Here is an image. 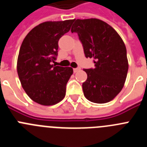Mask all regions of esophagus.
Instances as JSON below:
<instances>
[{
	"label": "esophagus",
	"mask_w": 147,
	"mask_h": 147,
	"mask_svg": "<svg viewBox=\"0 0 147 147\" xmlns=\"http://www.w3.org/2000/svg\"><path fill=\"white\" fill-rule=\"evenodd\" d=\"M80 70V67H76V68H74V72L76 73Z\"/></svg>",
	"instance_id": "obj_1"
}]
</instances>
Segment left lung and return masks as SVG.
Wrapping results in <instances>:
<instances>
[{
  "mask_svg": "<svg viewBox=\"0 0 147 147\" xmlns=\"http://www.w3.org/2000/svg\"><path fill=\"white\" fill-rule=\"evenodd\" d=\"M71 32L79 36L87 58H93L94 68L84 69L88 78L82 83L87 99L103 104L113 99L122 90L128 71L125 45L107 23L96 18L74 19Z\"/></svg>",
  "mask_w": 147,
  "mask_h": 147,
  "instance_id": "1",
  "label": "left lung"
}]
</instances>
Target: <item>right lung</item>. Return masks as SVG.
Wrapping results in <instances>:
<instances>
[{"label": "right lung", "mask_w": 147, "mask_h": 147, "mask_svg": "<svg viewBox=\"0 0 147 147\" xmlns=\"http://www.w3.org/2000/svg\"><path fill=\"white\" fill-rule=\"evenodd\" d=\"M74 20L40 23L26 36L20 46L17 70L30 98L53 105L64 98L73 68L51 65L58 55V41L71 29Z\"/></svg>", "instance_id": "obj_1"}]
</instances>
